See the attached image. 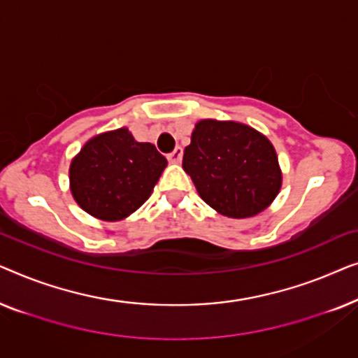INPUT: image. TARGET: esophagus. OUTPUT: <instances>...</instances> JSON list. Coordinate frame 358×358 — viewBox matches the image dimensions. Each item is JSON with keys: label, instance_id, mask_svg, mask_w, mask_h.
<instances>
[{"label": "esophagus", "instance_id": "1", "mask_svg": "<svg viewBox=\"0 0 358 358\" xmlns=\"http://www.w3.org/2000/svg\"><path fill=\"white\" fill-rule=\"evenodd\" d=\"M180 159H182V148H180V146H176L173 153L168 155V161L173 164H178Z\"/></svg>", "mask_w": 358, "mask_h": 358}]
</instances>
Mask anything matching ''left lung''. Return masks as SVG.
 Masks as SVG:
<instances>
[{
    "mask_svg": "<svg viewBox=\"0 0 358 358\" xmlns=\"http://www.w3.org/2000/svg\"><path fill=\"white\" fill-rule=\"evenodd\" d=\"M182 168L203 202L228 218L264 212L282 187L271 140L234 120H199L184 150Z\"/></svg>",
    "mask_w": 358,
    "mask_h": 358,
    "instance_id": "1",
    "label": "left lung"
}]
</instances>
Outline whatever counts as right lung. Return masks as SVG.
<instances>
[{"label":"right lung","mask_w":358,"mask_h":358,"mask_svg":"<svg viewBox=\"0 0 358 358\" xmlns=\"http://www.w3.org/2000/svg\"><path fill=\"white\" fill-rule=\"evenodd\" d=\"M168 161L151 143H140L129 129L87 140L70 164V190L76 203L102 222H120L153 192Z\"/></svg>","instance_id":"obj_1"}]
</instances>
